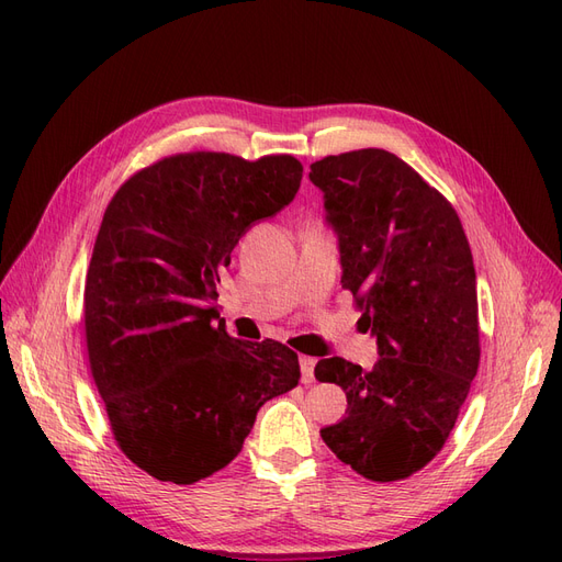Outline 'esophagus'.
Segmentation results:
<instances>
[{
	"mask_svg": "<svg viewBox=\"0 0 562 562\" xmlns=\"http://www.w3.org/2000/svg\"><path fill=\"white\" fill-rule=\"evenodd\" d=\"M299 364H301V381L303 383H313L315 381V358H308V356H301L299 358Z\"/></svg>",
	"mask_w": 562,
	"mask_h": 562,
	"instance_id": "esophagus-1",
	"label": "esophagus"
}]
</instances>
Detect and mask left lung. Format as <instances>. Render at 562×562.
<instances>
[{"mask_svg": "<svg viewBox=\"0 0 562 562\" xmlns=\"http://www.w3.org/2000/svg\"><path fill=\"white\" fill-rule=\"evenodd\" d=\"M308 176L339 239L344 290L379 350L370 372L344 358L315 364L348 400L319 436L360 475L403 480L442 450L477 372L469 239L452 204L389 150L329 155Z\"/></svg>", "mask_w": 562, "mask_h": 562, "instance_id": "left-lung-1", "label": "left lung"}]
</instances>
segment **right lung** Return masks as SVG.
<instances>
[{
    "mask_svg": "<svg viewBox=\"0 0 562 562\" xmlns=\"http://www.w3.org/2000/svg\"><path fill=\"white\" fill-rule=\"evenodd\" d=\"M301 173L292 155L186 153L140 169L108 204L85 282L89 364L120 450L162 483L228 467L256 412L301 379L292 348L214 325L218 270L294 200Z\"/></svg>",
    "mask_w": 562,
    "mask_h": 562,
    "instance_id": "obj_1",
    "label": "right lung"
}]
</instances>
